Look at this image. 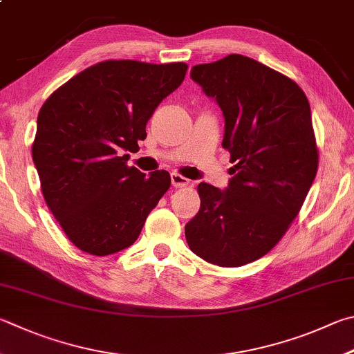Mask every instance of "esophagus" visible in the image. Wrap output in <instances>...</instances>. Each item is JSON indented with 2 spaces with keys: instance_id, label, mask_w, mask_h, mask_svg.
Here are the masks:
<instances>
[{
  "instance_id": "esophagus-1",
  "label": "esophagus",
  "mask_w": 354,
  "mask_h": 354,
  "mask_svg": "<svg viewBox=\"0 0 354 354\" xmlns=\"http://www.w3.org/2000/svg\"><path fill=\"white\" fill-rule=\"evenodd\" d=\"M171 184L173 187L176 189H181V187H187V185L190 184V181L187 178H184L183 175H179V173H171Z\"/></svg>"
}]
</instances>
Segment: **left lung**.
I'll return each mask as SVG.
<instances>
[{
	"mask_svg": "<svg viewBox=\"0 0 354 354\" xmlns=\"http://www.w3.org/2000/svg\"><path fill=\"white\" fill-rule=\"evenodd\" d=\"M190 77L220 105L235 165L226 190L198 184L201 207L185 240L212 265H248L281 240L316 178L310 102L289 77L240 54L196 65Z\"/></svg>",
	"mask_w": 354,
	"mask_h": 354,
	"instance_id": "8db88e82",
	"label": "left lung"
}]
</instances>
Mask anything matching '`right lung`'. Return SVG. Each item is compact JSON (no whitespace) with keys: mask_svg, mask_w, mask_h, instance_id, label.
I'll return each mask as SVG.
<instances>
[{"mask_svg":"<svg viewBox=\"0 0 354 354\" xmlns=\"http://www.w3.org/2000/svg\"><path fill=\"white\" fill-rule=\"evenodd\" d=\"M187 65L106 60L49 95L37 119L32 159L49 210L74 246L104 257L138 240L170 187L165 170L128 167L147 122L181 85Z\"/></svg>","mask_w":354,"mask_h":354,"instance_id":"obj_1","label":"right lung"}]
</instances>
